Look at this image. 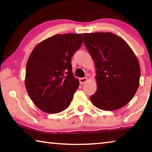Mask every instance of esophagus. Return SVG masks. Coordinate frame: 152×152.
Returning a JSON list of instances; mask_svg holds the SVG:
<instances>
[{
	"mask_svg": "<svg viewBox=\"0 0 152 152\" xmlns=\"http://www.w3.org/2000/svg\"><path fill=\"white\" fill-rule=\"evenodd\" d=\"M88 80V78H86V77H84V78H79V81H80V83L81 84H83L84 83H86V82Z\"/></svg>",
	"mask_w": 152,
	"mask_h": 152,
	"instance_id": "obj_1",
	"label": "esophagus"
}]
</instances>
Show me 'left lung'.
<instances>
[{"instance_id": "left-lung-1", "label": "left lung", "mask_w": 152, "mask_h": 152, "mask_svg": "<svg viewBox=\"0 0 152 152\" xmlns=\"http://www.w3.org/2000/svg\"><path fill=\"white\" fill-rule=\"evenodd\" d=\"M84 43L96 68L97 89L90 98L92 104L104 110L123 107L140 85V66L134 52L110 32L84 33Z\"/></svg>"}]
</instances>
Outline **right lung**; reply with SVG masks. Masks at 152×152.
Masks as SVG:
<instances>
[{
	"label": "right lung",
	"mask_w": 152,
	"mask_h": 152,
	"mask_svg": "<svg viewBox=\"0 0 152 152\" xmlns=\"http://www.w3.org/2000/svg\"><path fill=\"white\" fill-rule=\"evenodd\" d=\"M82 34H58L35 46L28 59L25 86L34 104L42 111L58 113L69 107L78 89L71 58L81 47Z\"/></svg>",
	"instance_id": "obj_1"
}]
</instances>
